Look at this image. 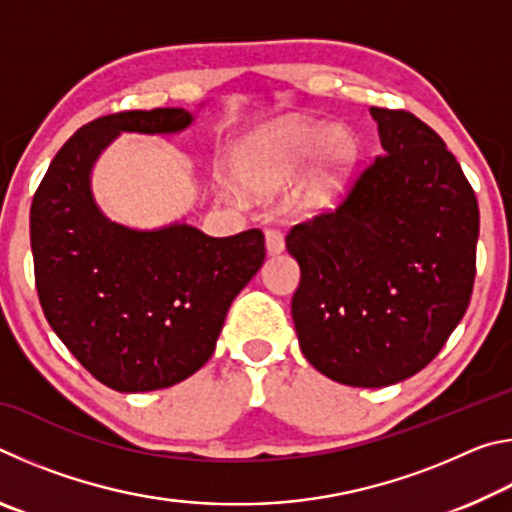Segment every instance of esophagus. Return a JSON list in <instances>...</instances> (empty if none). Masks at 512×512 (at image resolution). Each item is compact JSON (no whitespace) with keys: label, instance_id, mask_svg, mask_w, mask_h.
I'll return each instance as SVG.
<instances>
[{"label":"esophagus","instance_id":"34e87169","mask_svg":"<svg viewBox=\"0 0 512 512\" xmlns=\"http://www.w3.org/2000/svg\"><path fill=\"white\" fill-rule=\"evenodd\" d=\"M264 239H266V253H268V255H280L282 250H284V237H282V232L266 230Z\"/></svg>","mask_w":512,"mask_h":512}]
</instances>
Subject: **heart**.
Instances as JSON below:
<instances>
[{"mask_svg": "<svg viewBox=\"0 0 512 512\" xmlns=\"http://www.w3.org/2000/svg\"><path fill=\"white\" fill-rule=\"evenodd\" d=\"M357 155V135L348 126L289 119L250 135L235 155V171L253 192L275 194L311 160L302 201L309 210H327L348 185Z\"/></svg>", "mask_w": 512, "mask_h": 512, "instance_id": "obj_1", "label": "heart"}]
</instances>
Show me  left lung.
Segmentation results:
<instances>
[{
	"instance_id": "1",
	"label": "left lung",
	"mask_w": 512,
	"mask_h": 512,
	"mask_svg": "<svg viewBox=\"0 0 512 512\" xmlns=\"http://www.w3.org/2000/svg\"><path fill=\"white\" fill-rule=\"evenodd\" d=\"M381 155L334 212L291 228V314L325 377L381 388L420 372L470 305L479 205L461 164L404 110L370 108Z\"/></svg>"
}]
</instances>
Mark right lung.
<instances>
[{
  "label": "right lung",
  "instance_id": "add662e5",
  "mask_svg": "<svg viewBox=\"0 0 512 512\" xmlns=\"http://www.w3.org/2000/svg\"><path fill=\"white\" fill-rule=\"evenodd\" d=\"M194 121L185 108L94 119L56 153L33 196L42 311L67 350L112 391H160L201 370L232 300L264 264L259 230L210 237L187 221L131 228L94 198V164L121 133L176 135Z\"/></svg>",
  "mask_w": 512,
  "mask_h": 512
}]
</instances>
